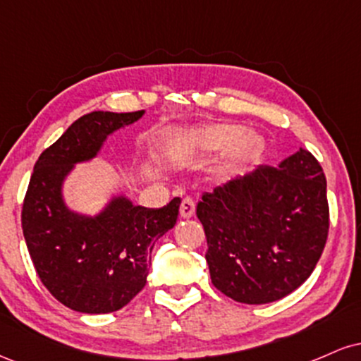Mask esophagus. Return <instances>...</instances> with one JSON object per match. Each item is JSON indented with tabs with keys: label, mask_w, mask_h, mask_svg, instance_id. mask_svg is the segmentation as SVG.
<instances>
[{
	"label": "esophagus",
	"mask_w": 361,
	"mask_h": 361,
	"mask_svg": "<svg viewBox=\"0 0 361 361\" xmlns=\"http://www.w3.org/2000/svg\"><path fill=\"white\" fill-rule=\"evenodd\" d=\"M193 214H195L193 198H190V197L183 198V202H181V205H180V215L183 219H190V217H193Z\"/></svg>",
	"instance_id": "esophagus-1"
}]
</instances>
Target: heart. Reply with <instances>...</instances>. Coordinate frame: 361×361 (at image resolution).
Returning a JSON list of instances; mask_svg holds the SVG:
<instances>
[{"instance_id": "b5f03b06", "label": "heart", "mask_w": 361, "mask_h": 361, "mask_svg": "<svg viewBox=\"0 0 361 361\" xmlns=\"http://www.w3.org/2000/svg\"><path fill=\"white\" fill-rule=\"evenodd\" d=\"M241 132L243 128L234 126V123H215V126L207 128V144L214 149H221L229 146L234 140L233 147H231V154L235 157H244L255 151L256 140L250 134L241 135Z\"/></svg>"}]
</instances>
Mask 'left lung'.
<instances>
[{
  "instance_id": "8db88e82",
  "label": "left lung",
  "mask_w": 361,
  "mask_h": 361,
  "mask_svg": "<svg viewBox=\"0 0 361 361\" xmlns=\"http://www.w3.org/2000/svg\"><path fill=\"white\" fill-rule=\"evenodd\" d=\"M214 287L243 304H268L299 288L329 231L326 176L307 149L279 166L235 176L197 205Z\"/></svg>"
}]
</instances>
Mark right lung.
<instances>
[{
  "mask_svg": "<svg viewBox=\"0 0 361 361\" xmlns=\"http://www.w3.org/2000/svg\"><path fill=\"white\" fill-rule=\"evenodd\" d=\"M144 110L91 111L78 118L37 159L22 209V229L37 275L66 307L85 314L122 309L144 288L151 251L173 229L181 198L161 209L114 197L90 217L69 210L62 183L76 163L93 159L118 128Z\"/></svg>",
  "mask_w": 361,
  "mask_h": 361,
  "instance_id": "1",
  "label": "right lung"
}]
</instances>
